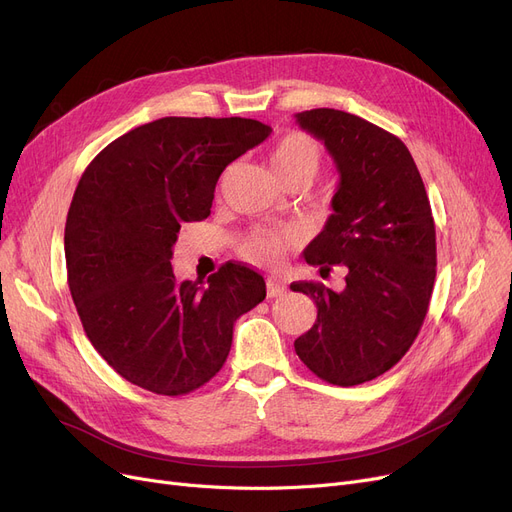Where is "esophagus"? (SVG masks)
Returning a JSON list of instances; mask_svg holds the SVG:
<instances>
[{"instance_id": "obj_1", "label": "esophagus", "mask_w": 512, "mask_h": 512, "mask_svg": "<svg viewBox=\"0 0 512 512\" xmlns=\"http://www.w3.org/2000/svg\"><path fill=\"white\" fill-rule=\"evenodd\" d=\"M285 294H287V287L285 285H281L277 281L266 283V296H269V298H281Z\"/></svg>"}]
</instances>
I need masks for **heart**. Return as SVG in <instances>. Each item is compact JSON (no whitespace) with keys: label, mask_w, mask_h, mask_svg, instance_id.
Returning a JSON list of instances; mask_svg holds the SVG:
<instances>
[{"label":"heart","mask_w":512,"mask_h":512,"mask_svg":"<svg viewBox=\"0 0 512 512\" xmlns=\"http://www.w3.org/2000/svg\"><path fill=\"white\" fill-rule=\"evenodd\" d=\"M275 177L285 179L304 177L308 181L319 173L323 154L319 143L302 131L285 133L269 156ZM294 246V235L285 229H256L241 243V254L260 266H281L287 250Z\"/></svg>","instance_id":"b5f03b06"}]
</instances>
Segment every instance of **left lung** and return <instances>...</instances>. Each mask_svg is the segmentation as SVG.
I'll list each match as a JSON object with an SVG mask.
<instances>
[{
	"mask_svg": "<svg viewBox=\"0 0 512 512\" xmlns=\"http://www.w3.org/2000/svg\"><path fill=\"white\" fill-rule=\"evenodd\" d=\"M296 120L339 170L333 214L304 258L321 273L342 264L348 275L342 291L289 285L319 310L294 348L316 377L350 387L392 369L417 339L435 281V225L419 168L396 135L333 108Z\"/></svg>",
	"mask_w": 512,
	"mask_h": 512,
	"instance_id": "left-lung-1",
	"label": "left lung"
}]
</instances>
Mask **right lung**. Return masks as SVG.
<instances>
[{
	"mask_svg": "<svg viewBox=\"0 0 512 512\" xmlns=\"http://www.w3.org/2000/svg\"><path fill=\"white\" fill-rule=\"evenodd\" d=\"M271 135L252 118L166 116L114 139L72 196L64 254L72 302L93 348L133 385L183 396L229 356L233 325L266 296L237 262L179 283L173 246L183 223L210 216L223 170Z\"/></svg>",
	"mask_w": 512,
	"mask_h": 512,
	"instance_id": "obj_1",
	"label": "right lung"
}]
</instances>
